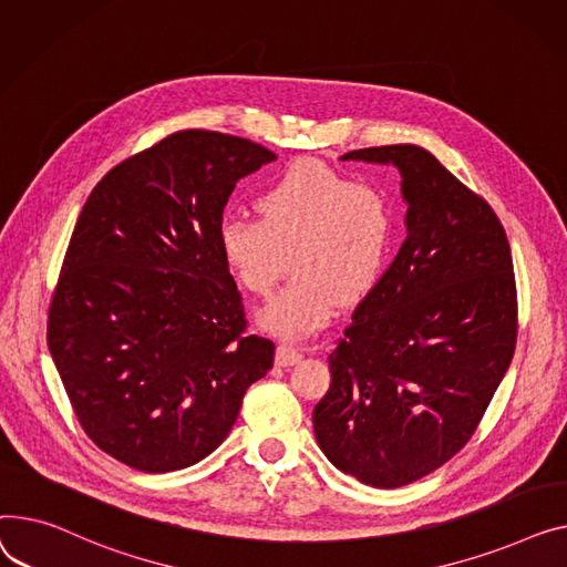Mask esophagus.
<instances>
[{
  "instance_id": "obj_1",
  "label": "esophagus",
  "mask_w": 567,
  "mask_h": 567,
  "mask_svg": "<svg viewBox=\"0 0 567 567\" xmlns=\"http://www.w3.org/2000/svg\"><path fill=\"white\" fill-rule=\"evenodd\" d=\"M299 359H302V350L295 348V346H288V343H281L277 348V363L279 365H292L297 363Z\"/></svg>"
}]
</instances>
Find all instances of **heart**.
Returning a JSON list of instances; mask_svg holds the SVG:
<instances>
[{
    "label": "heart",
    "instance_id": "1",
    "mask_svg": "<svg viewBox=\"0 0 567 567\" xmlns=\"http://www.w3.org/2000/svg\"><path fill=\"white\" fill-rule=\"evenodd\" d=\"M260 219L219 224V249L240 286L268 295L292 254L295 277L256 313L279 339L324 327L346 302L369 292L391 251L395 213L389 196L318 162H295L256 198Z\"/></svg>",
    "mask_w": 567,
    "mask_h": 567
}]
</instances>
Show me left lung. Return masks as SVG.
I'll return each mask as SVG.
<instances>
[{"instance_id":"1","label":"left lung","mask_w":567,"mask_h":567,"mask_svg":"<svg viewBox=\"0 0 567 567\" xmlns=\"http://www.w3.org/2000/svg\"><path fill=\"white\" fill-rule=\"evenodd\" d=\"M343 162L393 164L408 238L329 354L318 446L363 485L401 487L470 442L515 352L517 295L494 210L427 151L398 144Z\"/></svg>"}]
</instances>
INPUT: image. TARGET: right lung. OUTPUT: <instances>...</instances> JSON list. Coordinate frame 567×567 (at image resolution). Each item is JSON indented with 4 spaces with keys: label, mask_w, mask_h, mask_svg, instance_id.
I'll return each mask as SVG.
<instances>
[{
    "label": "right lung",
    "mask_w": 567,
    "mask_h": 567,
    "mask_svg": "<svg viewBox=\"0 0 567 567\" xmlns=\"http://www.w3.org/2000/svg\"><path fill=\"white\" fill-rule=\"evenodd\" d=\"M277 155L185 130L121 162L89 194L52 297L48 346L95 446L164 474L210 455L275 343L245 337L219 249L236 183Z\"/></svg>",
    "instance_id": "add662e5"
}]
</instances>
